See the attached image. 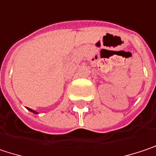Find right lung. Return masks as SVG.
I'll use <instances>...</instances> for the list:
<instances>
[{"label":"right lung","instance_id":"add662e5","mask_svg":"<svg viewBox=\"0 0 156 156\" xmlns=\"http://www.w3.org/2000/svg\"><path fill=\"white\" fill-rule=\"evenodd\" d=\"M27 108L29 109L30 112H32V113H34V114H38V112L36 111V110H33V109H31V108Z\"/></svg>","mask_w":156,"mask_h":156}]
</instances>
